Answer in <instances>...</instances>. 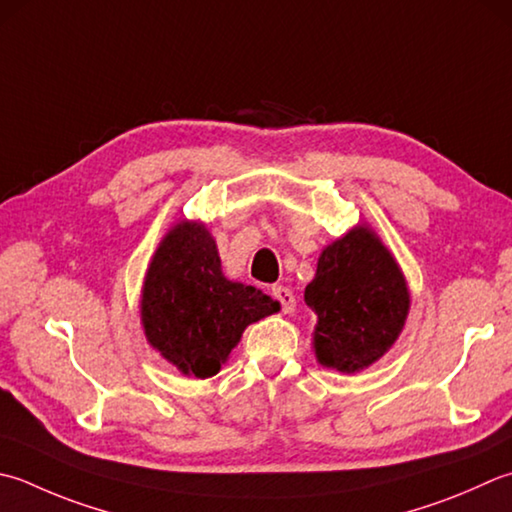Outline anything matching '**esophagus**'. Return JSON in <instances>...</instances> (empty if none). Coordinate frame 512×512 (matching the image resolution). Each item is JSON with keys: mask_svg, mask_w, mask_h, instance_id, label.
Returning <instances> with one entry per match:
<instances>
[{"mask_svg": "<svg viewBox=\"0 0 512 512\" xmlns=\"http://www.w3.org/2000/svg\"><path fill=\"white\" fill-rule=\"evenodd\" d=\"M273 297L282 306V313H290V310L295 308V295L293 290L286 288V286H273Z\"/></svg>", "mask_w": 512, "mask_h": 512, "instance_id": "obj_1", "label": "esophagus"}]
</instances>
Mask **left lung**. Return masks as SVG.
Returning a JSON list of instances; mask_svg holds the SVG:
<instances>
[{"instance_id":"8db88e82","label":"left lung","mask_w":512,"mask_h":512,"mask_svg":"<svg viewBox=\"0 0 512 512\" xmlns=\"http://www.w3.org/2000/svg\"><path fill=\"white\" fill-rule=\"evenodd\" d=\"M304 299L317 315L315 355L339 373L382 357L402 333L410 306L402 270L364 226L324 250Z\"/></svg>"}]
</instances>
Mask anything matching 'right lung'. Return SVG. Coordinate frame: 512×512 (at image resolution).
I'll return each mask as SVG.
<instances>
[{"mask_svg": "<svg viewBox=\"0 0 512 512\" xmlns=\"http://www.w3.org/2000/svg\"><path fill=\"white\" fill-rule=\"evenodd\" d=\"M279 310L262 290L228 282L215 239L202 224H177L150 262L142 324L146 337L184 375L213 377L248 324Z\"/></svg>", "mask_w": 512, "mask_h": 512, "instance_id": "1", "label": "right lung"}]
</instances>
